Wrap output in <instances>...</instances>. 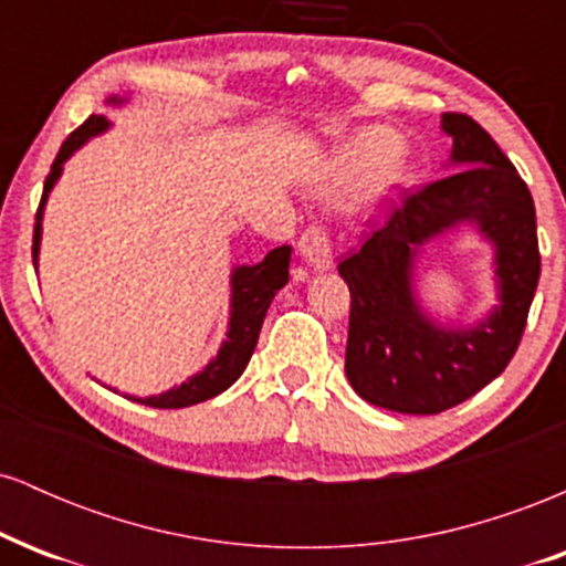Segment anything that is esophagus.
Returning a JSON list of instances; mask_svg holds the SVG:
<instances>
[{"instance_id":"34e87169","label":"esophagus","mask_w":566,"mask_h":566,"mask_svg":"<svg viewBox=\"0 0 566 566\" xmlns=\"http://www.w3.org/2000/svg\"><path fill=\"white\" fill-rule=\"evenodd\" d=\"M303 261L314 271H329L333 269V242H329V233L322 226H311L297 242Z\"/></svg>"}]
</instances>
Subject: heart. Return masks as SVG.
I'll use <instances>...</instances> for the list:
<instances>
[{
    "mask_svg": "<svg viewBox=\"0 0 566 566\" xmlns=\"http://www.w3.org/2000/svg\"><path fill=\"white\" fill-rule=\"evenodd\" d=\"M415 180V159L399 135L388 127H367L354 133L324 161L316 191L324 197H348L359 191L369 207L388 205Z\"/></svg>",
    "mask_w": 566,
    "mask_h": 566,
    "instance_id": "1",
    "label": "heart"
}]
</instances>
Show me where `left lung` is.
<instances>
[{
  "instance_id": "8db88e82",
  "label": "left lung",
  "mask_w": 566,
  "mask_h": 566,
  "mask_svg": "<svg viewBox=\"0 0 566 566\" xmlns=\"http://www.w3.org/2000/svg\"><path fill=\"white\" fill-rule=\"evenodd\" d=\"M452 140L447 175L396 207L337 271L350 290L346 375L369 405L405 415L444 412L509 367L537 279L535 201L516 167L471 116L441 114ZM469 224L493 247L496 305L473 325L433 317L417 295L424 247Z\"/></svg>"
}]
</instances>
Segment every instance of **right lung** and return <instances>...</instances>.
Wrapping results in <instances>:
<instances>
[{
	"label": "right lung",
	"instance_id": "1",
	"mask_svg": "<svg viewBox=\"0 0 566 566\" xmlns=\"http://www.w3.org/2000/svg\"><path fill=\"white\" fill-rule=\"evenodd\" d=\"M129 103V95H112L106 101L108 108H122ZM112 129V119L106 114H93L80 129L69 135L66 143L61 146L57 157L50 167L48 180H44L42 201H39L36 210V223H34V247H31V255H34V269L39 271V247H42V218L44 207H48L50 191H53L57 180L63 175V165L74 157L76 151L87 140L97 138V135L108 133ZM290 258L292 247L282 244L276 250H271L261 263L255 265H233L231 269V301H229V327H226V340L220 343L218 354L207 361L199 373H193L191 378H186L178 386L167 388V391L154 394V396H127V399L138 401V405H148L157 409H180L199 405V401L212 399V396L223 394L226 388H231L239 380V375L244 373L247 361H250L252 350L258 346V335H261L265 311H269L271 301L279 290L287 284L290 279Z\"/></svg>",
	"mask_w": 566,
	"mask_h": 566
}]
</instances>
